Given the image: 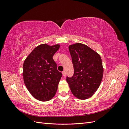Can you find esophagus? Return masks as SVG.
<instances>
[{
  "label": "esophagus",
  "mask_w": 129,
  "mask_h": 129,
  "mask_svg": "<svg viewBox=\"0 0 129 129\" xmlns=\"http://www.w3.org/2000/svg\"><path fill=\"white\" fill-rule=\"evenodd\" d=\"M62 75H63V76L64 77H65L66 76V71H63V72H62Z\"/></svg>",
  "instance_id": "34e87169"
}]
</instances>
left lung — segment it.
<instances>
[{
    "label": "left lung",
    "instance_id": "8db88e82",
    "mask_svg": "<svg viewBox=\"0 0 129 129\" xmlns=\"http://www.w3.org/2000/svg\"><path fill=\"white\" fill-rule=\"evenodd\" d=\"M69 50L74 73L66 80L74 96L80 100L88 99L94 94L102 81V59L99 54L81 43L69 45Z\"/></svg>",
    "mask_w": 129,
    "mask_h": 129
}]
</instances>
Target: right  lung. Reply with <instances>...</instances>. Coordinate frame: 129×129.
<instances>
[{"label": "right lung", "instance_id": "1", "mask_svg": "<svg viewBox=\"0 0 129 129\" xmlns=\"http://www.w3.org/2000/svg\"><path fill=\"white\" fill-rule=\"evenodd\" d=\"M58 44H41L36 47L23 64L22 76L27 89L35 99L45 102L55 96L62 73L53 57Z\"/></svg>", "mask_w": 129, "mask_h": 129}]
</instances>
